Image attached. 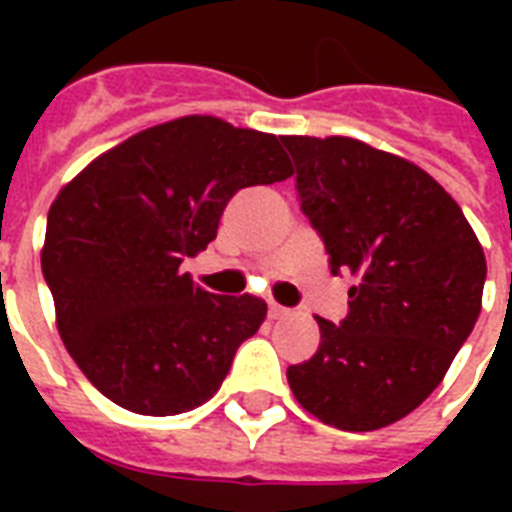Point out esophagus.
<instances>
[{
	"label": "esophagus",
	"mask_w": 512,
	"mask_h": 512,
	"mask_svg": "<svg viewBox=\"0 0 512 512\" xmlns=\"http://www.w3.org/2000/svg\"><path fill=\"white\" fill-rule=\"evenodd\" d=\"M268 316H271V319H284V316H289V311L279 303H268Z\"/></svg>",
	"instance_id": "1"
}]
</instances>
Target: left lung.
I'll return each mask as SVG.
<instances>
[{
    "mask_svg": "<svg viewBox=\"0 0 512 512\" xmlns=\"http://www.w3.org/2000/svg\"><path fill=\"white\" fill-rule=\"evenodd\" d=\"M300 209L332 273L356 276L348 316L287 369L305 412L350 433L414 412L476 327L486 257L460 204L417 164L353 138L284 135Z\"/></svg>",
    "mask_w": 512,
    "mask_h": 512,
    "instance_id": "obj_1",
    "label": "left lung"
}]
</instances>
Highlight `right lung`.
<instances>
[{"mask_svg":"<svg viewBox=\"0 0 512 512\" xmlns=\"http://www.w3.org/2000/svg\"><path fill=\"white\" fill-rule=\"evenodd\" d=\"M292 175L276 135L183 116L87 164L52 201L42 273L84 377L122 409L191 412L215 396L263 324L255 295H212L180 273L241 188Z\"/></svg>","mask_w":512,"mask_h":512,"instance_id":"obj_1","label":"right lung"}]
</instances>
